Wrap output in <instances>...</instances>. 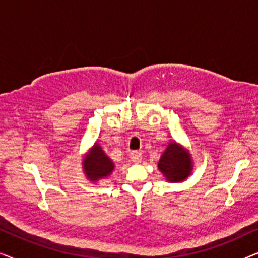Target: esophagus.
Masks as SVG:
<instances>
[{
	"mask_svg": "<svg viewBox=\"0 0 258 258\" xmlns=\"http://www.w3.org/2000/svg\"><path fill=\"white\" fill-rule=\"evenodd\" d=\"M130 160L134 163H140L141 161H142V154L140 153V151H133L132 154H130Z\"/></svg>",
	"mask_w": 258,
	"mask_h": 258,
	"instance_id": "34e87169",
	"label": "esophagus"
}]
</instances>
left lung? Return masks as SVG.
Wrapping results in <instances>:
<instances>
[{
  "label": "left lung",
  "mask_w": 258,
  "mask_h": 258,
  "mask_svg": "<svg viewBox=\"0 0 258 258\" xmlns=\"http://www.w3.org/2000/svg\"><path fill=\"white\" fill-rule=\"evenodd\" d=\"M160 169L169 182H182L191 174V157L182 146L171 141L158 162Z\"/></svg>",
  "instance_id": "8db88e82"
}]
</instances>
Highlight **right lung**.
Here are the masks:
<instances>
[{
	"instance_id": "1",
	"label": "right lung",
	"mask_w": 258,
	"mask_h": 258,
	"mask_svg": "<svg viewBox=\"0 0 258 258\" xmlns=\"http://www.w3.org/2000/svg\"><path fill=\"white\" fill-rule=\"evenodd\" d=\"M115 165L110 158L103 153L101 147L96 143L91 148L89 154L83 161V170L87 178L96 182L101 178L108 177L114 170Z\"/></svg>"
}]
</instances>
